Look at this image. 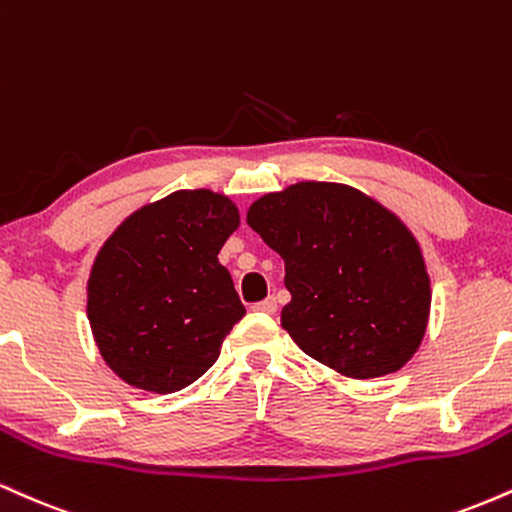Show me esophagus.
Here are the masks:
<instances>
[{
    "mask_svg": "<svg viewBox=\"0 0 512 512\" xmlns=\"http://www.w3.org/2000/svg\"><path fill=\"white\" fill-rule=\"evenodd\" d=\"M252 310H255V313L274 315V313H276V298H274V296L264 298V301H260V303H255V305H252Z\"/></svg>",
    "mask_w": 512,
    "mask_h": 512,
    "instance_id": "obj_1",
    "label": "esophagus"
}]
</instances>
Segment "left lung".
I'll use <instances>...</instances> for the list:
<instances>
[{
  "mask_svg": "<svg viewBox=\"0 0 512 512\" xmlns=\"http://www.w3.org/2000/svg\"><path fill=\"white\" fill-rule=\"evenodd\" d=\"M248 223L284 260L281 327L310 358L370 380L419 351L431 279L397 214L356 187L305 180L255 199Z\"/></svg>",
  "mask_w": 512,
  "mask_h": 512,
  "instance_id": "1",
  "label": "left lung"
}]
</instances>
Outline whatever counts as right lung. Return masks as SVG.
<instances>
[{"label": "right lung", "mask_w": 512, "mask_h": 512, "mask_svg": "<svg viewBox=\"0 0 512 512\" xmlns=\"http://www.w3.org/2000/svg\"><path fill=\"white\" fill-rule=\"evenodd\" d=\"M238 207L211 190H178L132 211L93 260L86 315L93 342L137 390L178 392L214 366L245 315L219 252Z\"/></svg>", "instance_id": "right-lung-1"}]
</instances>
